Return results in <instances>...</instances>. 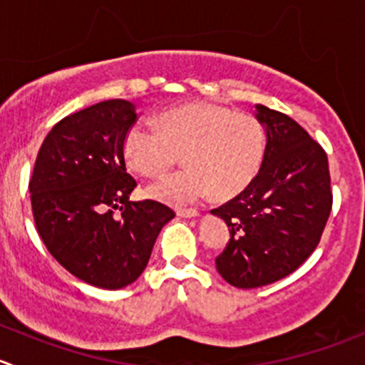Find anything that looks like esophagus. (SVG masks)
<instances>
[{
    "label": "esophagus",
    "mask_w": 365,
    "mask_h": 365,
    "mask_svg": "<svg viewBox=\"0 0 365 365\" xmlns=\"http://www.w3.org/2000/svg\"><path fill=\"white\" fill-rule=\"evenodd\" d=\"M176 214H178L180 217H196L200 212H197L196 208H178V210H176Z\"/></svg>",
    "instance_id": "1"
}]
</instances>
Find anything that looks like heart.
Instances as JSON below:
<instances>
[{"mask_svg": "<svg viewBox=\"0 0 365 365\" xmlns=\"http://www.w3.org/2000/svg\"><path fill=\"white\" fill-rule=\"evenodd\" d=\"M123 151L130 168L146 176L173 168L183 153L189 168L158 178L148 192L164 203L185 207L212 190L226 200L247 189L264 165L267 137L255 115L194 103L171 108L157 123H135Z\"/></svg>", "mask_w": 365, "mask_h": 365, "instance_id": "1", "label": "heart"}]
</instances>
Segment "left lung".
Masks as SVG:
<instances>
[{"label": "left lung", "mask_w": 365, "mask_h": 365, "mask_svg": "<svg viewBox=\"0 0 365 365\" xmlns=\"http://www.w3.org/2000/svg\"><path fill=\"white\" fill-rule=\"evenodd\" d=\"M267 132L260 173L247 189L214 208L230 239L215 258L230 285L255 289L291 274L319 244L331 212L327 151L292 118L257 105Z\"/></svg>", "instance_id": "1"}]
</instances>
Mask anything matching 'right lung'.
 Here are the masks:
<instances>
[{
    "instance_id": "add662e5",
    "label": "right lung",
    "mask_w": 365,
    "mask_h": 365,
    "mask_svg": "<svg viewBox=\"0 0 365 365\" xmlns=\"http://www.w3.org/2000/svg\"><path fill=\"white\" fill-rule=\"evenodd\" d=\"M137 107L108 100L67 115L46 135L30 178L35 226L71 274L101 289L133 284L162 226L175 212L153 200L130 201L125 137Z\"/></svg>"
}]
</instances>
